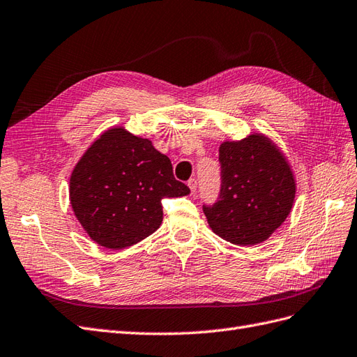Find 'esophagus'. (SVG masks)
Segmentation results:
<instances>
[{"label": "esophagus", "instance_id": "1", "mask_svg": "<svg viewBox=\"0 0 357 357\" xmlns=\"http://www.w3.org/2000/svg\"><path fill=\"white\" fill-rule=\"evenodd\" d=\"M188 187H190V190H191V195H195L196 190H197V181H196L195 178H191V179L188 181Z\"/></svg>", "mask_w": 357, "mask_h": 357}]
</instances>
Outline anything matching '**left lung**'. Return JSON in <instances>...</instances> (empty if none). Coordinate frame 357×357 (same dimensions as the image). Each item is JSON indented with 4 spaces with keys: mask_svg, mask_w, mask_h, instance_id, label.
<instances>
[{
    "mask_svg": "<svg viewBox=\"0 0 357 357\" xmlns=\"http://www.w3.org/2000/svg\"><path fill=\"white\" fill-rule=\"evenodd\" d=\"M221 188L203 205L212 231L235 245L266 241L291 211L296 182L289 161L266 136L254 133L220 146Z\"/></svg>",
    "mask_w": 357,
    "mask_h": 357,
    "instance_id": "1",
    "label": "left lung"
}]
</instances>
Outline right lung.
Listing matches in <instances>:
<instances>
[{
	"label": "right lung",
	"instance_id": "1",
	"mask_svg": "<svg viewBox=\"0 0 357 357\" xmlns=\"http://www.w3.org/2000/svg\"><path fill=\"white\" fill-rule=\"evenodd\" d=\"M190 195L167 155L124 127L105 131L70 176V203L88 236L109 250L135 245L162 221L161 200Z\"/></svg>",
	"mask_w": 357,
	"mask_h": 357
}]
</instances>
